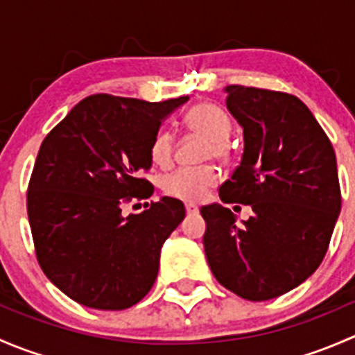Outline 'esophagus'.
<instances>
[{
	"mask_svg": "<svg viewBox=\"0 0 355 355\" xmlns=\"http://www.w3.org/2000/svg\"><path fill=\"white\" fill-rule=\"evenodd\" d=\"M185 211H187V214H198L199 207L196 206L194 202H187V204H185Z\"/></svg>",
	"mask_w": 355,
	"mask_h": 355,
	"instance_id": "34e87169",
	"label": "esophagus"
}]
</instances>
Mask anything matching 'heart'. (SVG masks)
I'll return each instance as SVG.
<instances>
[{
  "mask_svg": "<svg viewBox=\"0 0 355 355\" xmlns=\"http://www.w3.org/2000/svg\"><path fill=\"white\" fill-rule=\"evenodd\" d=\"M185 125L194 134L207 139V157L227 159L230 156L228 139L232 134V120L227 111L213 103H198L185 113ZM175 137L170 130H159L151 144V159L157 166H168L173 159ZM218 184V173L214 168H180L166 175L161 182L163 192L168 198L180 200H200L207 191Z\"/></svg>",
  "mask_w": 355,
  "mask_h": 355,
  "instance_id": "obj_1",
  "label": "heart"
}]
</instances>
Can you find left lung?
Returning a JSON list of instances; mask_svg holds the SVG:
<instances>
[{
	"label": "left lung",
	"instance_id": "obj_1",
	"mask_svg": "<svg viewBox=\"0 0 355 355\" xmlns=\"http://www.w3.org/2000/svg\"><path fill=\"white\" fill-rule=\"evenodd\" d=\"M227 108L244 128V155L220 187L223 202L254 214L244 225L221 204L200 207L214 278L254 302L299 287L323 261L342 207L333 146L295 96L228 85Z\"/></svg>",
	"mask_w": 355,
	"mask_h": 355
}]
</instances>
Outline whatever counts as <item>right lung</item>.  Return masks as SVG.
I'll use <instances>...</instances> for the list:
<instances>
[{
	"label": "right lung",
	"mask_w": 355,
	"mask_h": 355,
	"mask_svg": "<svg viewBox=\"0 0 355 355\" xmlns=\"http://www.w3.org/2000/svg\"><path fill=\"white\" fill-rule=\"evenodd\" d=\"M187 99L89 96L42 141L28 182V223L39 266L75 302L121 311L155 285L161 247L185 218L184 202L161 198L128 216L121 207L153 196L141 178L153 164V139Z\"/></svg>",
	"instance_id": "obj_1"
}]
</instances>
